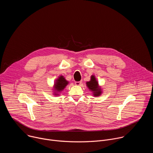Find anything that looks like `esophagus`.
Returning a JSON list of instances; mask_svg holds the SVG:
<instances>
[{
	"label": "esophagus",
	"instance_id": "34e87169",
	"mask_svg": "<svg viewBox=\"0 0 153 153\" xmlns=\"http://www.w3.org/2000/svg\"><path fill=\"white\" fill-rule=\"evenodd\" d=\"M82 81H79V82H75V85H77V86H80V85H82Z\"/></svg>",
	"mask_w": 153,
	"mask_h": 153
}]
</instances>
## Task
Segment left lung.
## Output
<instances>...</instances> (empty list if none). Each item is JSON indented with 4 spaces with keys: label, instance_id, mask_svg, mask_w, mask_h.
Listing matches in <instances>:
<instances>
[{
    "label": "left lung",
    "instance_id": "left-lung-1",
    "mask_svg": "<svg viewBox=\"0 0 153 153\" xmlns=\"http://www.w3.org/2000/svg\"><path fill=\"white\" fill-rule=\"evenodd\" d=\"M86 86L92 92V95L95 97L100 96L102 93V89L101 86L99 85L98 81L97 80L94 75L91 76V79L90 81L86 82Z\"/></svg>",
    "mask_w": 153,
    "mask_h": 153
}]
</instances>
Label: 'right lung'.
Returning <instances> with one entry per match:
<instances>
[{"label":"right lung","instance_id":"1","mask_svg":"<svg viewBox=\"0 0 153 153\" xmlns=\"http://www.w3.org/2000/svg\"><path fill=\"white\" fill-rule=\"evenodd\" d=\"M69 83V82L67 81L65 78L63 77V76H59L54 82L53 87V95L54 96H59L60 93L65 89L68 84Z\"/></svg>","mask_w":153,"mask_h":153}]
</instances>
